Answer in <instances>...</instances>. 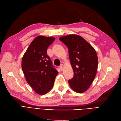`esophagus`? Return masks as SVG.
<instances>
[{"label": "esophagus", "instance_id": "esophagus-1", "mask_svg": "<svg viewBox=\"0 0 121 121\" xmlns=\"http://www.w3.org/2000/svg\"><path fill=\"white\" fill-rule=\"evenodd\" d=\"M60 69L61 71H62L63 70V68H64V65H61L60 66Z\"/></svg>", "mask_w": 121, "mask_h": 121}]
</instances>
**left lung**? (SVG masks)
<instances>
[{"mask_svg":"<svg viewBox=\"0 0 121 121\" xmlns=\"http://www.w3.org/2000/svg\"><path fill=\"white\" fill-rule=\"evenodd\" d=\"M60 40L68 49L73 77L68 80L71 89L78 93L87 91L95 78L98 59L95 49L83 37L76 34L61 36Z\"/></svg>","mask_w":121,"mask_h":121,"instance_id":"1","label":"left lung"}]
</instances>
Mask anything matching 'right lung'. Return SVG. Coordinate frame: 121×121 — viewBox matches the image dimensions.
<instances>
[{
	"mask_svg": "<svg viewBox=\"0 0 121 121\" xmlns=\"http://www.w3.org/2000/svg\"><path fill=\"white\" fill-rule=\"evenodd\" d=\"M55 38L40 35L31 42L22 60V68L27 83L39 95L52 89L58 74L47 54V49Z\"/></svg>",
	"mask_w": 121,
	"mask_h": 121,
	"instance_id": "right-lung-1",
	"label": "right lung"
}]
</instances>
